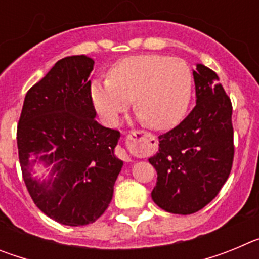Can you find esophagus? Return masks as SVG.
I'll return each instance as SVG.
<instances>
[{"label": "esophagus", "mask_w": 259, "mask_h": 259, "mask_svg": "<svg viewBox=\"0 0 259 259\" xmlns=\"http://www.w3.org/2000/svg\"><path fill=\"white\" fill-rule=\"evenodd\" d=\"M145 137H152L149 134H146V132H140V131H132L131 135L128 136V139H135V140H143Z\"/></svg>", "instance_id": "1"}]
</instances>
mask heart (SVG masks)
I'll return each mask as SVG.
<instances>
[{"label":"heart","mask_w":259,"mask_h":259,"mask_svg":"<svg viewBox=\"0 0 259 259\" xmlns=\"http://www.w3.org/2000/svg\"><path fill=\"white\" fill-rule=\"evenodd\" d=\"M192 84V72L183 59L140 54L116 62L109 79L93 80L91 98L106 124H115L134 98L141 120L154 130H167L185 115Z\"/></svg>","instance_id":"b5f03b06"}]
</instances>
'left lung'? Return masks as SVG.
Wrapping results in <instances>:
<instances>
[{
	"mask_svg": "<svg viewBox=\"0 0 259 259\" xmlns=\"http://www.w3.org/2000/svg\"><path fill=\"white\" fill-rule=\"evenodd\" d=\"M196 106L171 131L158 136L159 148L149 162L157 171L152 198L172 214L205 207L232 168V105L218 75L197 63L193 71Z\"/></svg>",
	"mask_w": 259,
	"mask_h": 259,
	"instance_id": "1",
	"label": "left lung"
}]
</instances>
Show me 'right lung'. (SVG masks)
Instances as JSON below:
<instances>
[{
  "label": "right lung",
  "mask_w": 259,
  "mask_h": 259,
  "mask_svg": "<svg viewBox=\"0 0 259 259\" xmlns=\"http://www.w3.org/2000/svg\"><path fill=\"white\" fill-rule=\"evenodd\" d=\"M87 56L62 58L27 92L17 141L23 180L36 206L65 226H85L105 212L123 161L115 154L120 134L96 120ZM34 159H31V157ZM51 167L50 178L31 167Z\"/></svg>",
  "instance_id": "obj_1"
}]
</instances>
